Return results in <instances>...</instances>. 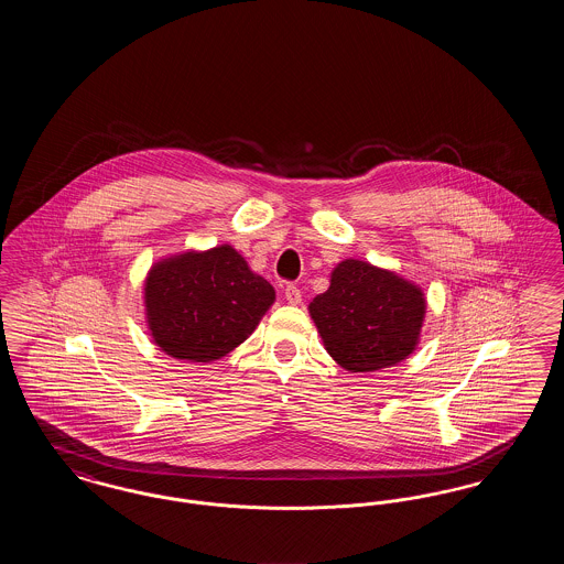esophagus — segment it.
Instances as JSON below:
<instances>
[{
    "label": "esophagus",
    "instance_id": "34e87169",
    "mask_svg": "<svg viewBox=\"0 0 564 564\" xmlns=\"http://www.w3.org/2000/svg\"><path fill=\"white\" fill-rule=\"evenodd\" d=\"M283 294H285V300H288L290 304H300V300H302V294H300V290H297L295 285H288Z\"/></svg>",
    "mask_w": 564,
    "mask_h": 564
}]
</instances>
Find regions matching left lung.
<instances>
[{
  "mask_svg": "<svg viewBox=\"0 0 564 564\" xmlns=\"http://www.w3.org/2000/svg\"><path fill=\"white\" fill-rule=\"evenodd\" d=\"M425 294L391 270L345 260L327 292L308 304L325 350L349 372H375L405 359L419 345Z\"/></svg>",
  "mask_w": 564,
  "mask_h": 564,
  "instance_id": "8db88e82",
  "label": "left lung"
}]
</instances>
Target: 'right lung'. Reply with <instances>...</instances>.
Masks as SVG:
<instances>
[{
  "mask_svg": "<svg viewBox=\"0 0 564 564\" xmlns=\"http://www.w3.org/2000/svg\"><path fill=\"white\" fill-rule=\"evenodd\" d=\"M272 302V285L230 245L171 256L145 279V319L154 343L196 364L237 349Z\"/></svg>",
  "mask_w": 564,
  "mask_h": 564,
  "instance_id": "right-lung-1",
  "label": "right lung"
}]
</instances>
